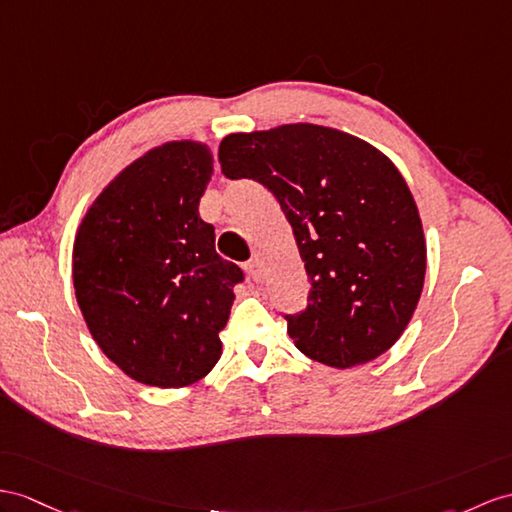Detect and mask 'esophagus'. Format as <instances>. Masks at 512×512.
I'll list each match as a JSON object with an SVG mask.
<instances>
[{"label":"esophagus","instance_id":"esophagus-1","mask_svg":"<svg viewBox=\"0 0 512 512\" xmlns=\"http://www.w3.org/2000/svg\"><path fill=\"white\" fill-rule=\"evenodd\" d=\"M245 271H247V276H249V280H254V282H260V280H263V269H260V263H258V258H254V260H249V263L245 265Z\"/></svg>","mask_w":512,"mask_h":512}]
</instances>
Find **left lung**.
<instances>
[{"label": "left lung", "instance_id": "1", "mask_svg": "<svg viewBox=\"0 0 512 512\" xmlns=\"http://www.w3.org/2000/svg\"><path fill=\"white\" fill-rule=\"evenodd\" d=\"M219 162L226 178L265 186L291 223L310 280L308 306L282 313L297 350L341 369L389 350L426 273L421 219L393 162L313 123L230 134Z\"/></svg>", "mask_w": 512, "mask_h": 512}]
</instances>
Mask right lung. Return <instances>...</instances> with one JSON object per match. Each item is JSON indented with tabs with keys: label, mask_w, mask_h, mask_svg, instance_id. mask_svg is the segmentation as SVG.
Segmentation results:
<instances>
[{
	"label": "right lung",
	"mask_w": 512,
	"mask_h": 512,
	"mask_svg": "<svg viewBox=\"0 0 512 512\" xmlns=\"http://www.w3.org/2000/svg\"><path fill=\"white\" fill-rule=\"evenodd\" d=\"M213 156L167 143L121 173L86 213L73 286L93 339L130 378L186 386L215 367L243 271L199 217Z\"/></svg>",
	"instance_id": "add662e5"
}]
</instances>
